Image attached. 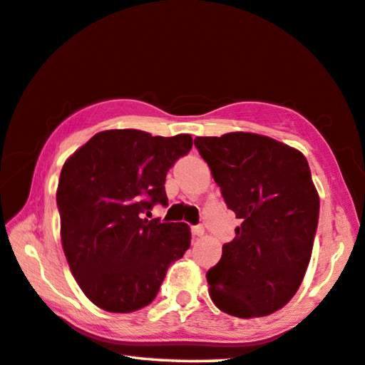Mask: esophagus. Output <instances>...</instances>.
<instances>
[{
    "label": "esophagus",
    "mask_w": 365,
    "mask_h": 365,
    "mask_svg": "<svg viewBox=\"0 0 365 365\" xmlns=\"http://www.w3.org/2000/svg\"><path fill=\"white\" fill-rule=\"evenodd\" d=\"M192 234H193V237H196V239H200V237H203V235H205L203 225H195V227H192Z\"/></svg>",
    "instance_id": "obj_1"
}]
</instances>
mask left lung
Masks as SVG:
<instances>
[{"label":"left lung","instance_id":"obj_1","mask_svg":"<svg viewBox=\"0 0 365 365\" xmlns=\"http://www.w3.org/2000/svg\"><path fill=\"white\" fill-rule=\"evenodd\" d=\"M195 146L242 224L206 273L224 314L253 318L292 299L310 262L320 198L304 154L273 138L235 131Z\"/></svg>","mask_w":365,"mask_h":365}]
</instances>
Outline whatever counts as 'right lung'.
<instances>
[{
  "label": "right lung",
  "instance_id": "1",
  "mask_svg": "<svg viewBox=\"0 0 365 365\" xmlns=\"http://www.w3.org/2000/svg\"><path fill=\"white\" fill-rule=\"evenodd\" d=\"M192 144L190 135L107 130L66 159L56 190L61 245L81 291L99 309L146 307L170 263L188 250L187 224L143 214L167 205V172Z\"/></svg>",
  "mask_w": 365,
  "mask_h": 365
}]
</instances>
